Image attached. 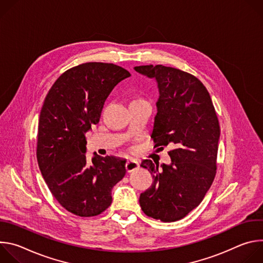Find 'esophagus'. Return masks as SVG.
Returning <instances> with one entry per match:
<instances>
[{"instance_id":"1","label":"esophagus","mask_w":263,"mask_h":263,"mask_svg":"<svg viewBox=\"0 0 263 263\" xmlns=\"http://www.w3.org/2000/svg\"><path fill=\"white\" fill-rule=\"evenodd\" d=\"M139 167V163L137 160H134V159H129L127 162H126V170L128 173H131L135 170H137Z\"/></svg>"}]
</instances>
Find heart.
<instances>
[{"mask_svg": "<svg viewBox=\"0 0 263 263\" xmlns=\"http://www.w3.org/2000/svg\"><path fill=\"white\" fill-rule=\"evenodd\" d=\"M134 101H137V100H134Z\"/></svg>", "mask_w": 263, "mask_h": 263, "instance_id": "obj_1", "label": "heart"}]
</instances>
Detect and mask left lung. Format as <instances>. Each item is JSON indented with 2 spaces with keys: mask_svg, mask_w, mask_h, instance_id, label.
Wrapping results in <instances>:
<instances>
[{
  "mask_svg": "<svg viewBox=\"0 0 263 263\" xmlns=\"http://www.w3.org/2000/svg\"><path fill=\"white\" fill-rule=\"evenodd\" d=\"M134 69L158 84L151 136L155 146H174L168 152L170 165L159 167L148 159L141 162L154 180L140 194L139 204L149 217L176 221L200 205L214 180L219 139L216 112L208 90L192 73L161 64Z\"/></svg>",
  "mask_w": 263,
  "mask_h": 263,
  "instance_id": "obj_1",
  "label": "left lung"
}]
</instances>
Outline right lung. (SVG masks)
Returning a JSON list of instances; mask_svg holds the SVG:
<instances>
[{"instance_id":"right-lung-1","label":"right lung","mask_w":263,"mask_h":263,"mask_svg":"<svg viewBox=\"0 0 263 263\" xmlns=\"http://www.w3.org/2000/svg\"><path fill=\"white\" fill-rule=\"evenodd\" d=\"M130 72L114 63L73 66L49 90L39 122L36 156L50 192L67 211L96 216L112 202L111 191L126 175V160L93 154L87 160L85 134L100 121L104 103Z\"/></svg>"}]
</instances>
